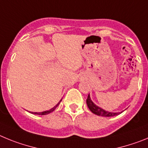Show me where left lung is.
Segmentation results:
<instances>
[{
    "mask_svg": "<svg viewBox=\"0 0 148 148\" xmlns=\"http://www.w3.org/2000/svg\"><path fill=\"white\" fill-rule=\"evenodd\" d=\"M87 104L88 108L90 110V111L92 113H94V114L97 115V116H104V117H112V116L119 115L120 113H121L123 112V111L122 112H118V113L108 112V111H106L105 110L102 109V108H99V106H97L96 104H95L92 102V101L90 99V94L88 95V97L87 99Z\"/></svg>",
    "mask_w": 148,
    "mask_h": 148,
    "instance_id": "obj_1",
    "label": "left lung"
}]
</instances>
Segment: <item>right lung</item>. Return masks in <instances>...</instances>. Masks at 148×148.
Instances as JSON below:
<instances>
[{
  "label": "right lung",
  "mask_w": 148,
  "mask_h": 148,
  "mask_svg": "<svg viewBox=\"0 0 148 148\" xmlns=\"http://www.w3.org/2000/svg\"><path fill=\"white\" fill-rule=\"evenodd\" d=\"M61 101H62V99H61V100L59 101V102H58V104H56V105L55 106V107H53V108H51V109L49 110H46V111H44V112H40V113H36V112H35V113H33V112H30V113H32V114H35V115H47V114H49V113H52L53 111H54L56 109V108H57V107H58V106L59 105V104H60V103H61Z\"/></svg>",
  "instance_id": "right-lung-1"
}]
</instances>
